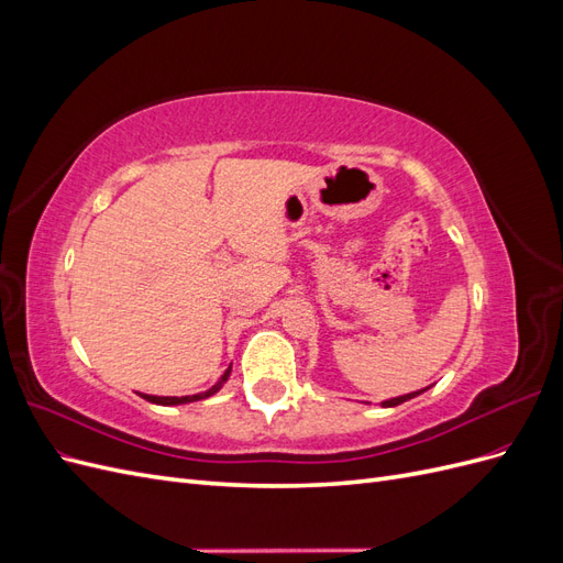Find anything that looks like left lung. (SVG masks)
<instances>
[{"instance_id": "8db88e82", "label": "left lung", "mask_w": 563, "mask_h": 563, "mask_svg": "<svg viewBox=\"0 0 563 563\" xmlns=\"http://www.w3.org/2000/svg\"><path fill=\"white\" fill-rule=\"evenodd\" d=\"M428 389V387H424ZM424 389H418V391H411V395H401V397H395V399H387V401H383V406L385 408H391V406H399V404H404V401H408V399H413V397H418V395H422Z\"/></svg>"}]
</instances>
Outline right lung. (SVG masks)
Returning a JSON list of instances; mask_svg holds the SVG:
<instances>
[{
    "label": "right lung",
    "mask_w": 563,
    "mask_h": 563,
    "mask_svg": "<svg viewBox=\"0 0 563 563\" xmlns=\"http://www.w3.org/2000/svg\"><path fill=\"white\" fill-rule=\"evenodd\" d=\"M230 371H232V366H228V371L223 373V378H220L211 389H207V391H199V395H190V397H155V395H141V397H143V399H147L150 404H159V406H178V404H190V401L207 399V397L216 395V391L225 385V380L230 378Z\"/></svg>",
    "instance_id": "1"
}]
</instances>
